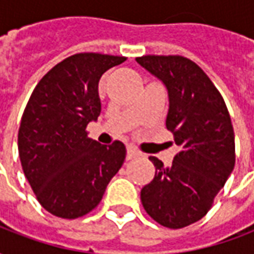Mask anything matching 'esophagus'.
Returning a JSON list of instances; mask_svg holds the SVG:
<instances>
[{
  "label": "esophagus",
  "instance_id": "34e87169",
  "mask_svg": "<svg viewBox=\"0 0 254 254\" xmlns=\"http://www.w3.org/2000/svg\"><path fill=\"white\" fill-rule=\"evenodd\" d=\"M136 155H137V152H136V149L133 148L132 145H129V147H127V160L133 159V158H134Z\"/></svg>",
  "mask_w": 254,
  "mask_h": 254
}]
</instances>
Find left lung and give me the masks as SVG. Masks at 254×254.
<instances>
[{"label": "left lung", "instance_id": "left-lung-1", "mask_svg": "<svg viewBox=\"0 0 254 254\" xmlns=\"http://www.w3.org/2000/svg\"><path fill=\"white\" fill-rule=\"evenodd\" d=\"M140 66L167 89L166 127L180 152L170 166L155 156L141 202L155 222L182 229L205 215L234 169V130L222 95L198 65L181 56H144Z\"/></svg>", "mask_w": 254, "mask_h": 254}]
</instances>
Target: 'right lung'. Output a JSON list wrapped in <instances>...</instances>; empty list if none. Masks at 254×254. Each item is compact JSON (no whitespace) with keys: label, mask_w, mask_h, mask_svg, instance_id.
Here are the masks:
<instances>
[{"label":"right lung","mask_w":254,"mask_h":254,"mask_svg":"<svg viewBox=\"0 0 254 254\" xmlns=\"http://www.w3.org/2000/svg\"><path fill=\"white\" fill-rule=\"evenodd\" d=\"M125 60L98 53L67 57L43 76L27 103L20 162L38 201L58 218L91 212L125 160L124 143L102 145L85 132L102 109L99 78Z\"/></svg>","instance_id":"add662e5"}]
</instances>
